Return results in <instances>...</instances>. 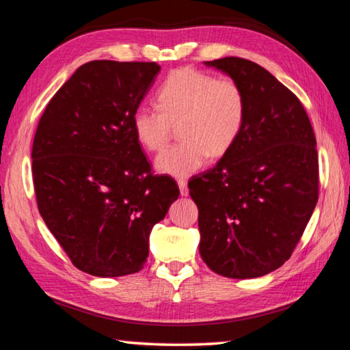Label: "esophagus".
<instances>
[{
    "mask_svg": "<svg viewBox=\"0 0 350 350\" xmlns=\"http://www.w3.org/2000/svg\"><path fill=\"white\" fill-rule=\"evenodd\" d=\"M177 185H179V189H180V196L187 197L188 196V185H187V180L185 179H177Z\"/></svg>",
    "mask_w": 350,
    "mask_h": 350,
    "instance_id": "esophagus-1",
    "label": "esophagus"
}]
</instances>
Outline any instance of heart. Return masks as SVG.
<instances>
[{
	"mask_svg": "<svg viewBox=\"0 0 350 350\" xmlns=\"http://www.w3.org/2000/svg\"><path fill=\"white\" fill-rule=\"evenodd\" d=\"M159 111L139 105L131 116L133 133L141 147L161 151L177 126L180 141L154 161L162 174L189 176L220 157L236 144L243 129L246 103L236 81L214 78L193 68H179L157 92Z\"/></svg>",
	"mask_w": 350,
	"mask_h": 350,
	"instance_id": "obj_1",
	"label": "heart"
}]
</instances>
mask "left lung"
<instances>
[{
    "mask_svg": "<svg viewBox=\"0 0 350 350\" xmlns=\"http://www.w3.org/2000/svg\"><path fill=\"white\" fill-rule=\"evenodd\" d=\"M245 94V122L214 168L188 183L199 252L215 274L256 278L291 257L319 200V154L298 98L268 70L236 56L205 61Z\"/></svg>",
    "mask_w": 350,
    "mask_h": 350,
    "instance_id": "obj_1",
    "label": "left lung"
}]
</instances>
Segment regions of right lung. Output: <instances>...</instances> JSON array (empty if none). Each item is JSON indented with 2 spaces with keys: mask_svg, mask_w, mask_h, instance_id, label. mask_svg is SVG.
Returning a JSON list of instances; mask_svg holds the SVG:
<instances>
[{
  "mask_svg": "<svg viewBox=\"0 0 350 350\" xmlns=\"http://www.w3.org/2000/svg\"><path fill=\"white\" fill-rule=\"evenodd\" d=\"M159 72L156 62H87L38 124V209L72 263L94 277L141 271L151 230L179 197L171 177L151 174L131 125Z\"/></svg>",
  "mask_w": 350,
  "mask_h": 350,
  "instance_id": "1",
  "label": "right lung"
}]
</instances>
